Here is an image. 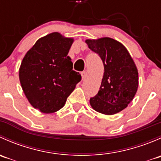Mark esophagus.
<instances>
[{"label":"esophagus","mask_w":161,"mask_h":161,"mask_svg":"<svg viewBox=\"0 0 161 161\" xmlns=\"http://www.w3.org/2000/svg\"><path fill=\"white\" fill-rule=\"evenodd\" d=\"M81 75H82V80H85V79L87 78V75H88V74H87V71H82V72L81 73Z\"/></svg>","instance_id":"34e87169"}]
</instances>
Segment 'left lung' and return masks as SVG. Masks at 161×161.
<instances>
[{"instance_id":"left-lung-1","label":"left lung","mask_w":161,"mask_h":161,"mask_svg":"<svg viewBox=\"0 0 161 161\" xmlns=\"http://www.w3.org/2000/svg\"><path fill=\"white\" fill-rule=\"evenodd\" d=\"M86 43L98 53L104 67L100 90L90 100L91 107L103 114L118 113L127 108L137 92V67L125 47L114 39H88Z\"/></svg>"}]
</instances>
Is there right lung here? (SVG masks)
<instances>
[{"mask_svg": "<svg viewBox=\"0 0 161 161\" xmlns=\"http://www.w3.org/2000/svg\"><path fill=\"white\" fill-rule=\"evenodd\" d=\"M74 39L51 32L27 51L19 68L22 90L30 104L42 113L59 111L82 76L68 56Z\"/></svg>", "mask_w": 161, "mask_h": 161, "instance_id": "right-lung-1", "label": "right lung"}]
</instances>
